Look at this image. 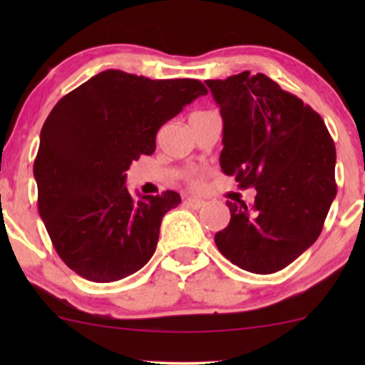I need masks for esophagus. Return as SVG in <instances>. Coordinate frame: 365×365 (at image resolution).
Masks as SVG:
<instances>
[{
    "label": "esophagus",
    "instance_id": "esophagus-1",
    "mask_svg": "<svg viewBox=\"0 0 365 365\" xmlns=\"http://www.w3.org/2000/svg\"><path fill=\"white\" fill-rule=\"evenodd\" d=\"M204 204H206V202H204L202 199H197V197H186V199H184V206H187L191 209H201Z\"/></svg>",
    "mask_w": 365,
    "mask_h": 365
}]
</instances>
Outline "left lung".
<instances>
[{
    "instance_id": "left-lung-1",
    "label": "left lung",
    "mask_w": 365,
    "mask_h": 365,
    "mask_svg": "<svg viewBox=\"0 0 365 365\" xmlns=\"http://www.w3.org/2000/svg\"><path fill=\"white\" fill-rule=\"evenodd\" d=\"M206 84L222 118V173L257 191L252 206L227 201L231 221L214 241L244 271L277 272L322 231L337 192L336 146L321 116L266 74Z\"/></svg>"
}]
</instances>
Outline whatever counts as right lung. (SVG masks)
<instances>
[{"instance_id": "add662e5", "label": "right lung", "mask_w": 365, "mask_h": 365, "mask_svg": "<svg viewBox=\"0 0 365 365\" xmlns=\"http://www.w3.org/2000/svg\"><path fill=\"white\" fill-rule=\"evenodd\" d=\"M207 89L197 79H149L106 69L59 99L34 159L38 209L58 256L93 282L139 271L156 251L176 191L131 196L126 171L156 149L159 128Z\"/></svg>"}]
</instances>
